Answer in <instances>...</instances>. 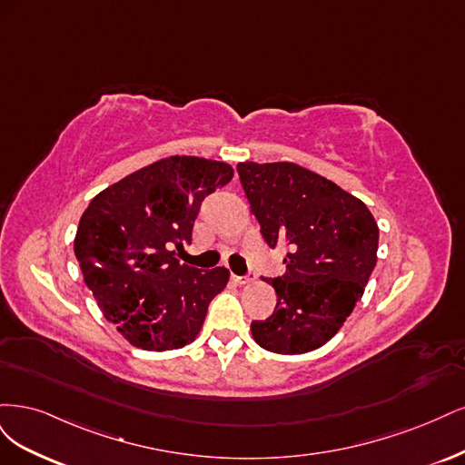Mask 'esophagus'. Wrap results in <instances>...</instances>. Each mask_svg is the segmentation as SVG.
I'll return each instance as SVG.
<instances>
[{"mask_svg": "<svg viewBox=\"0 0 465 465\" xmlns=\"http://www.w3.org/2000/svg\"><path fill=\"white\" fill-rule=\"evenodd\" d=\"M232 280L235 283H251L254 280V274H247V276H237V274H232Z\"/></svg>", "mask_w": 465, "mask_h": 465, "instance_id": "1", "label": "esophagus"}]
</instances>
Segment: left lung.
<instances>
[{"instance_id": "1", "label": "left lung", "mask_w": 465, "mask_h": 465, "mask_svg": "<svg viewBox=\"0 0 465 465\" xmlns=\"http://www.w3.org/2000/svg\"><path fill=\"white\" fill-rule=\"evenodd\" d=\"M264 243L286 247V272L271 278L278 302L252 321L261 348L307 353L331 340L361 299L377 264L379 226L365 203L292 162L237 163Z\"/></svg>"}]
</instances>
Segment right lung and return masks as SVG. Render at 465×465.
Returning <instances> with one entry per match:
<instances>
[{
  "label": "right lung",
  "mask_w": 465,
  "mask_h": 465,
  "mask_svg": "<svg viewBox=\"0 0 465 465\" xmlns=\"http://www.w3.org/2000/svg\"><path fill=\"white\" fill-rule=\"evenodd\" d=\"M232 177L223 162L163 158L104 189L81 216V272L104 317L133 346L166 351L197 338L230 272L182 264L175 249L191 243L203 201Z\"/></svg>",
  "instance_id": "obj_1"
}]
</instances>
